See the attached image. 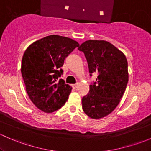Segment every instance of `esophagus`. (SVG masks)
<instances>
[{
	"instance_id": "34e87169",
	"label": "esophagus",
	"mask_w": 151,
	"mask_h": 151,
	"mask_svg": "<svg viewBox=\"0 0 151 151\" xmlns=\"http://www.w3.org/2000/svg\"><path fill=\"white\" fill-rule=\"evenodd\" d=\"M77 86H78V84H74V85H72V88H74V89H76V88H77Z\"/></svg>"
}]
</instances>
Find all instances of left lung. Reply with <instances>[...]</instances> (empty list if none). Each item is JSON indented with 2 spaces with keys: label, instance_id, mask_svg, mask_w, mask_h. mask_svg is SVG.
I'll return each instance as SVG.
<instances>
[{
  "label": "left lung",
  "instance_id": "8db88e82",
  "mask_svg": "<svg viewBox=\"0 0 151 151\" xmlns=\"http://www.w3.org/2000/svg\"><path fill=\"white\" fill-rule=\"evenodd\" d=\"M78 50L84 52L91 76L93 72L99 74L82 99L83 109L93 119L104 118L116 108L127 86V59L121 50L104 40L85 41Z\"/></svg>",
  "mask_w": 151,
  "mask_h": 151
}]
</instances>
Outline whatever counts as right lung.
I'll list each match as a JSON object with an SVG mask.
<instances>
[{"mask_svg": "<svg viewBox=\"0 0 151 151\" xmlns=\"http://www.w3.org/2000/svg\"><path fill=\"white\" fill-rule=\"evenodd\" d=\"M79 43L70 38L50 35L32 43L24 52L21 72L29 98L43 112L60 109L68 100L71 88L62 79L65 58Z\"/></svg>", "mask_w": 151, "mask_h": 151, "instance_id": "add662e5", "label": "right lung"}]
</instances>
